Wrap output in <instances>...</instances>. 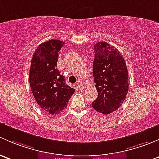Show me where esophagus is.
I'll return each instance as SVG.
<instances>
[{
	"mask_svg": "<svg viewBox=\"0 0 159 159\" xmlns=\"http://www.w3.org/2000/svg\"><path fill=\"white\" fill-rule=\"evenodd\" d=\"M77 87L79 88V89H83V87H84V85H83V83H81V82H79L77 84Z\"/></svg>",
	"mask_w": 159,
	"mask_h": 159,
	"instance_id": "1",
	"label": "esophagus"
}]
</instances>
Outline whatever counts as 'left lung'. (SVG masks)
<instances>
[{"label": "left lung", "mask_w": 159, "mask_h": 159, "mask_svg": "<svg viewBox=\"0 0 159 159\" xmlns=\"http://www.w3.org/2000/svg\"><path fill=\"white\" fill-rule=\"evenodd\" d=\"M93 78L98 92L92 106L103 115L120 107L129 90L128 69L120 52L106 42L95 44Z\"/></svg>", "instance_id": "obj_1"}]
</instances>
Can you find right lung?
<instances>
[{"label": "right lung", "mask_w": 159, "mask_h": 159, "mask_svg": "<svg viewBox=\"0 0 159 159\" xmlns=\"http://www.w3.org/2000/svg\"><path fill=\"white\" fill-rule=\"evenodd\" d=\"M63 44L59 40L44 42L39 45L31 60V91L39 106L50 115L60 113L66 108L75 92L57 70L58 52Z\"/></svg>", "instance_id": "add662e5"}]
</instances>
